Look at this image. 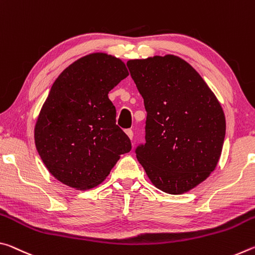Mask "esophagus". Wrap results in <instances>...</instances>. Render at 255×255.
<instances>
[{
    "label": "esophagus",
    "mask_w": 255,
    "mask_h": 255,
    "mask_svg": "<svg viewBox=\"0 0 255 255\" xmlns=\"http://www.w3.org/2000/svg\"><path fill=\"white\" fill-rule=\"evenodd\" d=\"M126 133H127V136L130 138V139H132V137H133V132H132V130L131 129H127L126 130Z\"/></svg>",
    "instance_id": "obj_1"
}]
</instances>
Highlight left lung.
<instances>
[{"label":"left lung","mask_w":255,"mask_h":255,"mask_svg":"<svg viewBox=\"0 0 255 255\" xmlns=\"http://www.w3.org/2000/svg\"><path fill=\"white\" fill-rule=\"evenodd\" d=\"M147 111L137 159L157 189L181 195L208 178L221 157L226 122L195 68L174 55L128 60Z\"/></svg>","instance_id":"left-lung-1"}]
</instances>
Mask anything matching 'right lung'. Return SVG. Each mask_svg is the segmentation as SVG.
Listing matches in <instances>:
<instances>
[{
    "label": "right lung",
    "instance_id": "obj_1",
    "mask_svg": "<svg viewBox=\"0 0 255 255\" xmlns=\"http://www.w3.org/2000/svg\"><path fill=\"white\" fill-rule=\"evenodd\" d=\"M127 76L119 58L96 53L77 59L54 82L34 127V143L62 183L96 187L120 155L130 152V139L116 125V108L108 98Z\"/></svg>",
    "mask_w": 255,
    "mask_h": 255
}]
</instances>
